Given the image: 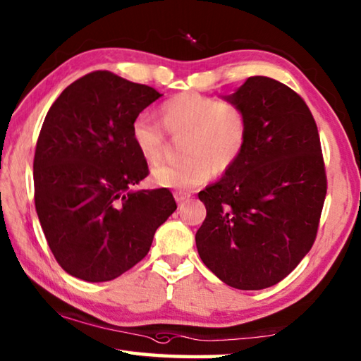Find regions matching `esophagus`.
<instances>
[{"mask_svg": "<svg viewBox=\"0 0 361 361\" xmlns=\"http://www.w3.org/2000/svg\"><path fill=\"white\" fill-rule=\"evenodd\" d=\"M189 199H191V194H189V192H185V191H176L175 192V200L178 204L186 202V200H189Z\"/></svg>", "mask_w": 361, "mask_h": 361, "instance_id": "34e87169", "label": "esophagus"}]
</instances>
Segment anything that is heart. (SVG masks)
I'll return each mask as SVG.
<instances>
[{
	"label": "heart",
	"mask_w": 361,
	"mask_h": 361,
	"mask_svg": "<svg viewBox=\"0 0 361 361\" xmlns=\"http://www.w3.org/2000/svg\"><path fill=\"white\" fill-rule=\"evenodd\" d=\"M159 119L169 135H183V159L152 169L151 180L157 186L204 185L212 173L231 172L247 148L250 119L245 109L234 102L199 92H181L159 106ZM161 128L146 114H138L130 124L132 143L151 166L161 162L166 154L167 138Z\"/></svg>",
	"instance_id": "b5f03b06"
}]
</instances>
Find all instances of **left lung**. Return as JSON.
I'll list each match as a JSON object with an SVG mask.
<instances>
[{
	"label": "left lung",
	"instance_id": "1",
	"mask_svg": "<svg viewBox=\"0 0 361 361\" xmlns=\"http://www.w3.org/2000/svg\"><path fill=\"white\" fill-rule=\"evenodd\" d=\"M245 109L240 161L199 192L207 216L195 234L204 264L237 290L279 283L312 248L326 195L319 130L288 85L252 76L224 97Z\"/></svg>",
	"mask_w": 361,
	"mask_h": 361
}]
</instances>
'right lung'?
Masks as SVG:
<instances>
[{
    "label": "right lung",
    "mask_w": 361,
    "mask_h": 361,
    "mask_svg": "<svg viewBox=\"0 0 361 361\" xmlns=\"http://www.w3.org/2000/svg\"><path fill=\"white\" fill-rule=\"evenodd\" d=\"M161 94L111 71L70 84L46 114L33 161L35 205L54 258L70 276L108 282L149 252L176 210L172 192L133 189L149 173L130 124Z\"/></svg>",
    "instance_id": "1"
}]
</instances>
